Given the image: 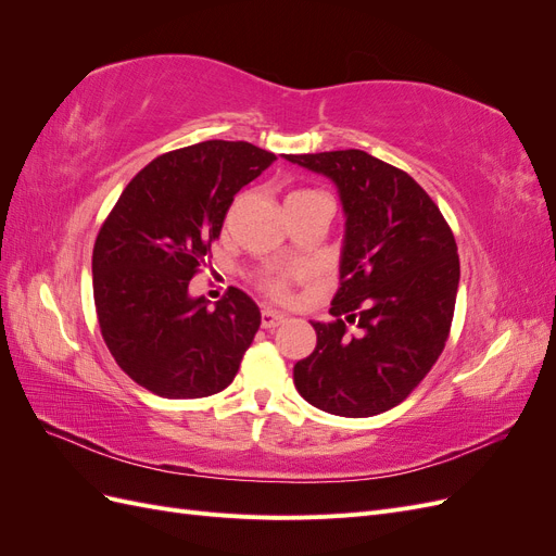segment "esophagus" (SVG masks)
I'll list each match as a JSON object with an SVG mask.
<instances>
[{
  "label": "esophagus",
  "mask_w": 556,
  "mask_h": 556,
  "mask_svg": "<svg viewBox=\"0 0 556 556\" xmlns=\"http://www.w3.org/2000/svg\"><path fill=\"white\" fill-rule=\"evenodd\" d=\"M285 319H288V317H285V315L278 313V311H274V308H264V311H262V327H264V329H274V327L282 325Z\"/></svg>",
  "instance_id": "obj_1"
}]
</instances>
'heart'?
I'll use <instances>...</instances> for the list:
<instances>
[{"label":"heart","mask_w":556,"mask_h":556,"mask_svg":"<svg viewBox=\"0 0 556 556\" xmlns=\"http://www.w3.org/2000/svg\"><path fill=\"white\" fill-rule=\"evenodd\" d=\"M299 194H315V192L301 190V192H294V194H290V197H299ZM285 280H288V278H268V280L264 282V288H266L268 294H274V296H278V299H285V296H288V288H285Z\"/></svg>","instance_id":"obj_1"}]
</instances>
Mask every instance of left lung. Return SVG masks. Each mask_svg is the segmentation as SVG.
<instances>
[{"instance_id":"obj_1","label":"left lung","mask_w":556,"mask_h":556,"mask_svg":"<svg viewBox=\"0 0 556 556\" xmlns=\"http://www.w3.org/2000/svg\"><path fill=\"white\" fill-rule=\"evenodd\" d=\"M285 160L329 178L345 215L336 319L311 323L317 345L294 364L296 390L341 417L390 410L445 348L459 290L457 243L431 197L364 150Z\"/></svg>"}]
</instances>
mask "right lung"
I'll return each instance as SVG.
<instances>
[{
    "label": "right lung",
    "mask_w": 556,
    "mask_h": 556,
    "mask_svg": "<svg viewBox=\"0 0 556 556\" xmlns=\"http://www.w3.org/2000/svg\"><path fill=\"white\" fill-rule=\"evenodd\" d=\"M276 162L248 141H204L150 162L123 190L92 252L102 336L117 366L164 399L223 392L262 313L229 288L190 294L199 262L220 237L233 194Z\"/></svg>",
    "instance_id": "obj_1"
}]
</instances>
